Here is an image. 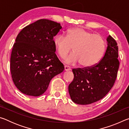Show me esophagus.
Wrapping results in <instances>:
<instances>
[{
	"mask_svg": "<svg viewBox=\"0 0 129 129\" xmlns=\"http://www.w3.org/2000/svg\"><path fill=\"white\" fill-rule=\"evenodd\" d=\"M64 69H65V71H70V70L71 69V67H69L68 65H65V67H64Z\"/></svg>",
	"mask_w": 129,
	"mask_h": 129,
	"instance_id": "34e87169",
	"label": "esophagus"
}]
</instances>
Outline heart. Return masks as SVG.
Instances as JSON below:
<instances>
[{
  "label": "heart",
  "mask_w": 129,
  "mask_h": 129,
  "mask_svg": "<svg viewBox=\"0 0 129 129\" xmlns=\"http://www.w3.org/2000/svg\"><path fill=\"white\" fill-rule=\"evenodd\" d=\"M53 44L61 58H65L71 51L72 54L65 59L68 64L80 62L84 67L95 65L103 56L106 48L105 41L99 34L81 28L68 29L66 37L58 34L53 39Z\"/></svg>",
  "instance_id": "b5f03b06"
}]
</instances>
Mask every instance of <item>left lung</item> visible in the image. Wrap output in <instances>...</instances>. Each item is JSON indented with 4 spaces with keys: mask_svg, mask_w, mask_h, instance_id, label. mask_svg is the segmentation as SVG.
<instances>
[{
    "mask_svg": "<svg viewBox=\"0 0 129 129\" xmlns=\"http://www.w3.org/2000/svg\"><path fill=\"white\" fill-rule=\"evenodd\" d=\"M108 47L103 57L95 65L73 69L74 79L69 85L71 99L79 105H88L99 101L114 85L119 66L118 48L116 41L109 35Z\"/></svg>",
    "mask_w": 129,
    "mask_h": 129,
    "instance_id": "left-lung-1",
    "label": "left lung"
}]
</instances>
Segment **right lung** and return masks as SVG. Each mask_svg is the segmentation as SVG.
I'll use <instances>...</instances> for the list:
<instances>
[{"instance_id":"1","label":"right lung","mask_w":129,"mask_h":129,"mask_svg":"<svg viewBox=\"0 0 129 129\" xmlns=\"http://www.w3.org/2000/svg\"><path fill=\"white\" fill-rule=\"evenodd\" d=\"M60 23L40 19L19 32L13 45L10 69L13 81L21 93L40 96L47 90L52 78L64 71L55 53L53 37Z\"/></svg>"}]
</instances>
